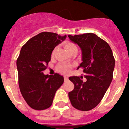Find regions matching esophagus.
<instances>
[{
  "label": "esophagus",
  "instance_id": "obj_1",
  "mask_svg": "<svg viewBox=\"0 0 129 129\" xmlns=\"http://www.w3.org/2000/svg\"><path fill=\"white\" fill-rule=\"evenodd\" d=\"M69 80L68 78H67V77L65 76V77H64V81H65V82H66V81H67V80Z\"/></svg>",
  "mask_w": 129,
  "mask_h": 129
}]
</instances>
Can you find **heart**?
I'll list each match as a JSON object with an SVG mask.
<instances>
[{
	"label": "heart",
	"mask_w": 129,
	"mask_h": 129,
	"mask_svg": "<svg viewBox=\"0 0 129 129\" xmlns=\"http://www.w3.org/2000/svg\"><path fill=\"white\" fill-rule=\"evenodd\" d=\"M64 47L66 48V50L68 51L69 53L71 54L73 52H74L75 50H77V47L76 45L72 42H66L64 44ZM56 47L54 48L53 49L52 52V55H54V53H55V50H56ZM71 67H72V65L68 64V63H60L58 66H57V71L58 72L61 73V74H68L70 70H71Z\"/></svg>",
	"instance_id": "heart-1"
}]
</instances>
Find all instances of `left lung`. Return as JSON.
Listing matches in <instances>:
<instances>
[{
	"label": "left lung",
	"instance_id": "8db88e82",
	"mask_svg": "<svg viewBox=\"0 0 129 129\" xmlns=\"http://www.w3.org/2000/svg\"><path fill=\"white\" fill-rule=\"evenodd\" d=\"M68 37L81 49L82 62L78 69H84L87 79L83 82L82 76L70 77L74 89L69 93V97L74 108L87 111L100 103L110 85L115 59L109 44L94 34L69 35Z\"/></svg>",
	"mask_w": 129,
	"mask_h": 129
}]
</instances>
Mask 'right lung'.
<instances>
[{"label":"right lung","instance_id":"right-lung-1","mask_svg":"<svg viewBox=\"0 0 129 129\" xmlns=\"http://www.w3.org/2000/svg\"><path fill=\"white\" fill-rule=\"evenodd\" d=\"M67 36H58L53 32H44L26 42L17 60L19 85L27 104L33 109H48L52 104L57 89L63 83V77L55 73L44 75L50 61L52 52Z\"/></svg>","mask_w":129,"mask_h":129}]
</instances>
